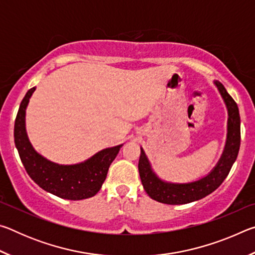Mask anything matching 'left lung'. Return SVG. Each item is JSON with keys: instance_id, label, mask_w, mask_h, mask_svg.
Here are the masks:
<instances>
[{"instance_id": "1", "label": "left lung", "mask_w": 255, "mask_h": 255, "mask_svg": "<svg viewBox=\"0 0 255 255\" xmlns=\"http://www.w3.org/2000/svg\"><path fill=\"white\" fill-rule=\"evenodd\" d=\"M218 91L224 99L228 111L227 140L221 159L208 175L195 182L171 183L157 178L154 173L143 148L138 162V171L147 195L152 199L166 205H183L202 199L215 191L230 173L233 164L236 161L241 145V118L239 107L227 93L221 82L215 81Z\"/></svg>"}]
</instances>
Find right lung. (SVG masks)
I'll use <instances>...</instances> for the list:
<instances>
[{
    "label": "right lung",
    "instance_id": "obj_1",
    "mask_svg": "<svg viewBox=\"0 0 255 255\" xmlns=\"http://www.w3.org/2000/svg\"><path fill=\"white\" fill-rule=\"evenodd\" d=\"M34 90L30 89L21 101L14 123L15 147L25 171L40 188L63 199L82 200L96 196L123 145L102 149L85 162L73 165H59L42 157L33 149L25 131V109Z\"/></svg>",
    "mask_w": 255,
    "mask_h": 255
}]
</instances>
